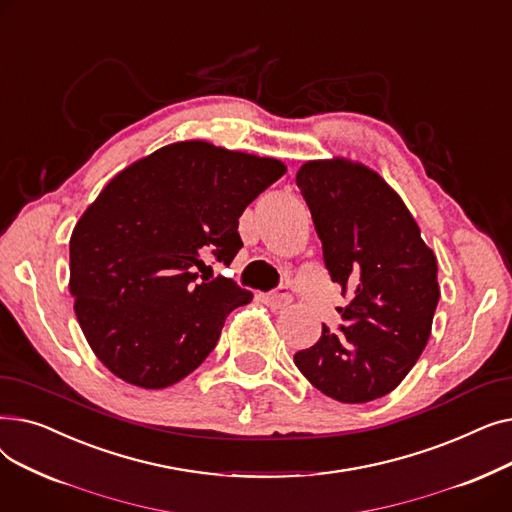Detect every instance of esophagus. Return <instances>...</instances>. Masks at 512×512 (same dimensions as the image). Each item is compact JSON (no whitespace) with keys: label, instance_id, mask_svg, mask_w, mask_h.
Returning a JSON list of instances; mask_svg holds the SVG:
<instances>
[{"label":"esophagus","instance_id":"esophagus-1","mask_svg":"<svg viewBox=\"0 0 512 512\" xmlns=\"http://www.w3.org/2000/svg\"><path fill=\"white\" fill-rule=\"evenodd\" d=\"M265 303L270 305L272 309H282V307H286L292 299H290V292H288V288L286 286H280L278 290H274V292H270V294H265Z\"/></svg>","mask_w":512,"mask_h":512}]
</instances>
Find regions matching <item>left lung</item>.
<instances>
[{"label": "left lung", "mask_w": 512, "mask_h": 512, "mask_svg": "<svg viewBox=\"0 0 512 512\" xmlns=\"http://www.w3.org/2000/svg\"><path fill=\"white\" fill-rule=\"evenodd\" d=\"M332 282L351 303L340 332L294 355L326 396L369 402L392 392L421 357L440 301L438 261L405 201L378 174L344 157L313 159L297 172Z\"/></svg>", "instance_id": "8db88e82"}]
</instances>
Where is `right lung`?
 I'll use <instances>...</instances> for the list:
<instances>
[{
    "label": "right lung",
    "instance_id": "right-lung-1",
    "mask_svg": "<svg viewBox=\"0 0 512 512\" xmlns=\"http://www.w3.org/2000/svg\"><path fill=\"white\" fill-rule=\"evenodd\" d=\"M284 174L274 157L180 141L107 182L70 236L74 313L107 369L159 390L207 359L253 294L228 278L197 282L193 267L209 255L230 265L242 211Z\"/></svg>",
    "mask_w": 512,
    "mask_h": 512
}]
</instances>
